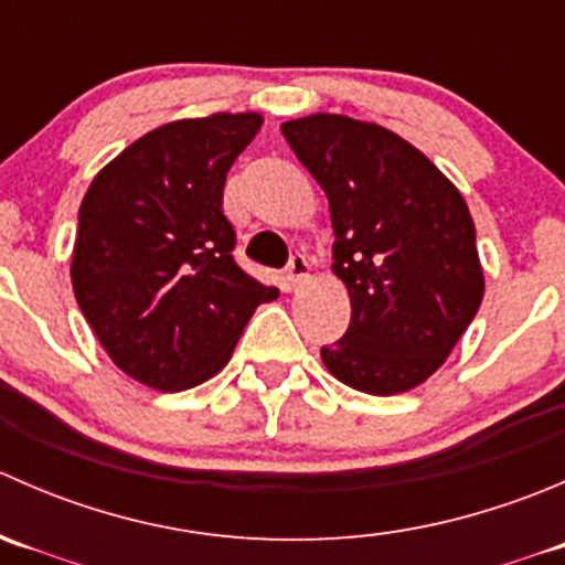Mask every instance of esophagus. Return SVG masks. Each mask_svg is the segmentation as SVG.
Returning <instances> with one entry per match:
<instances>
[{"label": "esophagus", "instance_id": "esophagus-1", "mask_svg": "<svg viewBox=\"0 0 565 565\" xmlns=\"http://www.w3.org/2000/svg\"><path fill=\"white\" fill-rule=\"evenodd\" d=\"M309 273H311V265H309V259H306L303 254H295L292 259H289L287 278H289V284H292V287L303 284L306 278H309Z\"/></svg>", "mask_w": 565, "mask_h": 565}]
</instances>
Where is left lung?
<instances>
[{"instance_id":"8db88e82","label":"left lung","mask_w":565,"mask_h":565,"mask_svg":"<svg viewBox=\"0 0 565 565\" xmlns=\"http://www.w3.org/2000/svg\"><path fill=\"white\" fill-rule=\"evenodd\" d=\"M333 221L350 328L322 361L350 388L393 396L429 380L483 298L476 226L451 180L374 122L311 114L281 125Z\"/></svg>"}]
</instances>
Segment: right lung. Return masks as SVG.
<instances>
[{
  "mask_svg": "<svg viewBox=\"0 0 565 565\" xmlns=\"http://www.w3.org/2000/svg\"><path fill=\"white\" fill-rule=\"evenodd\" d=\"M262 117L177 119L98 172L78 210L73 292L128 377L185 391L226 366L259 303L278 298L235 262L224 182Z\"/></svg>",
  "mask_w": 565,
  "mask_h": 565,
  "instance_id": "add662e5",
  "label": "right lung"
}]
</instances>
